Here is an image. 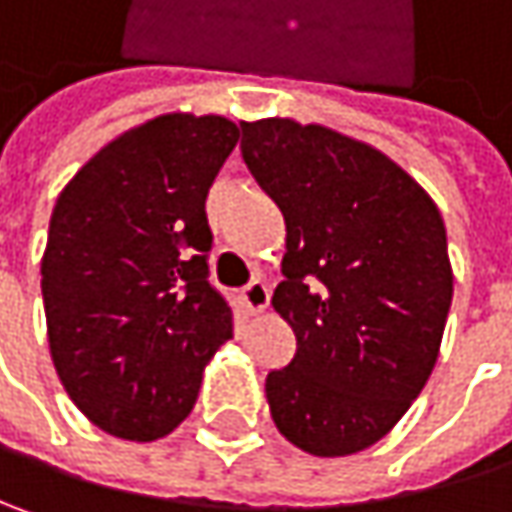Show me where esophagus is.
Here are the masks:
<instances>
[{
	"label": "esophagus",
	"instance_id": "esophagus-1",
	"mask_svg": "<svg viewBox=\"0 0 512 512\" xmlns=\"http://www.w3.org/2000/svg\"><path fill=\"white\" fill-rule=\"evenodd\" d=\"M240 302H243V307H246L249 313H260V310H266V304H269V287H266L263 281H252L249 287H243Z\"/></svg>",
	"mask_w": 512,
	"mask_h": 512
}]
</instances>
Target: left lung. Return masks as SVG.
Returning <instances> with one entry per match:
<instances>
[{
	"instance_id": "obj_1",
	"label": "left lung",
	"mask_w": 512,
	"mask_h": 512,
	"mask_svg": "<svg viewBox=\"0 0 512 512\" xmlns=\"http://www.w3.org/2000/svg\"><path fill=\"white\" fill-rule=\"evenodd\" d=\"M243 125V161L287 225L272 307L296 354L266 375L278 431L313 457L387 437L428 384L454 293L434 199L384 152L325 125Z\"/></svg>"
}]
</instances>
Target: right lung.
I'll list each match as a JSON object with an SVG mask.
<instances>
[{"instance_id":"right-lung-1","label":"right lung","mask_w":512,"mask_h":512,"mask_svg":"<svg viewBox=\"0 0 512 512\" xmlns=\"http://www.w3.org/2000/svg\"><path fill=\"white\" fill-rule=\"evenodd\" d=\"M237 140L216 114L149 119L84 163L52 210L40 263L52 363L111 437L175 431L234 337L231 307L208 281L205 199Z\"/></svg>"}]
</instances>
